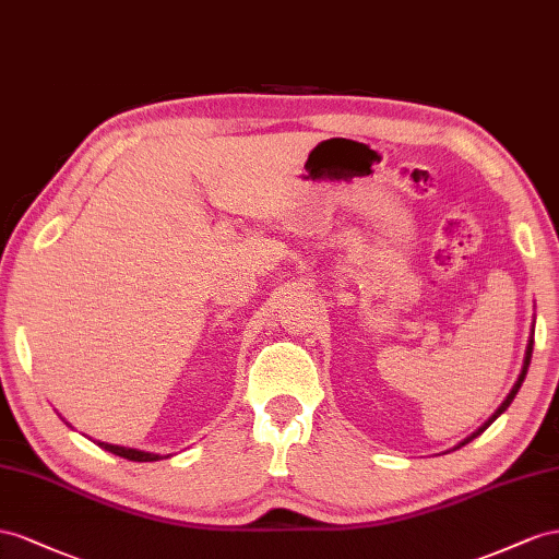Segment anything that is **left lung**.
Instances as JSON below:
<instances>
[{
    "label": "left lung",
    "instance_id": "1",
    "mask_svg": "<svg viewBox=\"0 0 559 559\" xmlns=\"http://www.w3.org/2000/svg\"><path fill=\"white\" fill-rule=\"evenodd\" d=\"M532 348H534V340H530V346H527V356H524V365H522V372H520V377H518V381H515V386H513V391H510V393H508V397H506V401L501 403V407H499L497 412H493V414H491V417H489V419H487V421H485V424H483L480 428H477L473 436H468V438H466L464 442H461V444H459V448H464V444H468V442H471L473 438H477V436H480V433H485V430H487V426H489V424H491L493 419H497V417H499V414H503V412L508 409V405H510V403H513V397L518 395V391H520V386H522V381H524V377H527V370H530V362H532ZM459 448H456V450H459Z\"/></svg>",
    "mask_w": 559,
    "mask_h": 559
}]
</instances>
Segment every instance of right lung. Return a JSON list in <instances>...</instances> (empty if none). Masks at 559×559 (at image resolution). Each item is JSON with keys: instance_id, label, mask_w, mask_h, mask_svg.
Wrapping results in <instances>:
<instances>
[{"instance_id": "obj_1", "label": "right lung", "mask_w": 559, "mask_h": 559, "mask_svg": "<svg viewBox=\"0 0 559 559\" xmlns=\"http://www.w3.org/2000/svg\"><path fill=\"white\" fill-rule=\"evenodd\" d=\"M103 450L117 454V456H123L129 461H158L162 456L158 454H152V452H140V450H131V448H119V444H107V442H98Z\"/></svg>"}]
</instances>
